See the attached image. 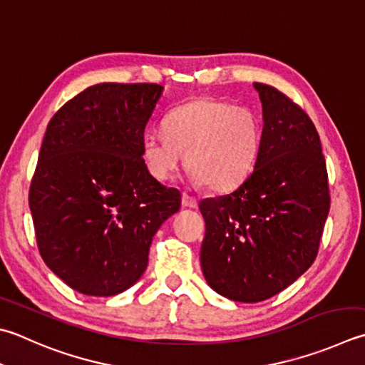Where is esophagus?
Masks as SVG:
<instances>
[{"instance_id": "1", "label": "esophagus", "mask_w": 365, "mask_h": 365, "mask_svg": "<svg viewBox=\"0 0 365 365\" xmlns=\"http://www.w3.org/2000/svg\"><path fill=\"white\" fill-rule=\"evenodd\" d=\"M181 205L184 206V208H197L198 206V202L195 197H190L185 194V192H182V197H181Z\"/></svg>"}]
</instances>
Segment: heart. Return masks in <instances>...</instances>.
I'll return each instance as SVG.
<instances>
[{
    "label": "heart",
    "mask_w": 365,
    "mask_h": 365,
    "mask_svg": "<svg viewBox=\"0 0 365 365\" xmlns=\"http://www.w3.org/2000/svg\"><path fill=\"white\" fill-rule=\"evenodd\" d=\"M160 136L143 143V162L157 181H171L184 165L210 190L238 187L256 165L260 127L250 109L215 98H197L168 113Z\"/></svg>",
    "instance_id": "obj_1"
}]
</instances>
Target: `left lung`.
<instances>
[{"instance_id": "8db88e82", "label": "left lung", "mask_w": 365, "mask_h": 365, "mask_svg": "<svg viewBox=\"0 0 365 365\" xmlns=\"http://www.w3.org/2000/svg\"><path fill=\"white\" fill-rule=\"evenodd\" d=\"M254 88L264 128L252 173L230 194L198 205L206 283L245 304L273 297L310 268L331 208L314 123L274 87L254 82Z\"/></svg>"}]
</instances>
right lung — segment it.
I'll list each match as a JSON object with an SVG mask.
<instances>
[{
    "label": "right lung",
    "instance_id": "add662e5",
    "mask_svg": "<svg viewBox=\"0 0 365 365\" xmlns=\"http://www.w3.org/2000/svg\"><path fill=\"white\" fill-rule=\"evenodd\" d=\"M163 87L103 82L66 101L47 125L30 185L41 257L74 291H127L181 194L148 173L144 128Z\"/></svg>",
    "mask_w": 365,
    "mask_h": 365
}]
</instances>
